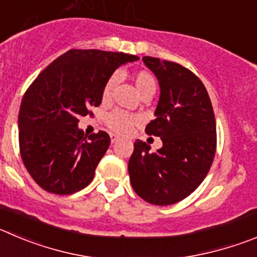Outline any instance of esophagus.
Listing matches in <instances>:
<instances>
[{
    "label": "esophagus",
    "instance_id": "obj_1",
    "mask_svg": "<svg viewBox=\"0 0 257 257\" xmlns=\"http://www.w3.org/2000/svg\"><path fill=\"white\" fill-rule=\"evenodd\" d=\"M110 140H111V143H115L119 141V137L116 134H110Z\"/></svg>",
    "mask_w": 257,
    "mask_h": 257
}]
</instances>
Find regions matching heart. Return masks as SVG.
<instances>
[{
  "label": "heart",
  "instance_id": "obj_1",
  "mask_svg": "<svg viewBox=\"0 0 257 257\" xmlns=\"http://www.w3.org/2000/svg\"><path fill=\"white\" fill-rule=\"evenodd\" d=\"M134 86L137 92L140 93L141 97L145 95H153L156 91V80L152 74L147 71H138L133 74ZM116 83V76H111L105 83L102 88V101H109L111 99L112 90ZM141 119L137 115L129 114L123 110H114L106 116V124L114 133L128 134L137 124H140Z\"/></svg>",
  "mask_w": 257,
  "mask_h": 257
}]
</instances>
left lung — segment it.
Listing matches in <instances>:
<instances>
[{"label":"left lung","instance_id":"1","mask_svg":"<svg viewBox=\"0 0 257 257\" xmlns=\"http://www.w3.org/2000/svg\"><path fill=\"white\" fill-rule=\"evenodd\" d=\"M155 73L160 99L155 120L146 133L160 137L162 147L137 140L129 158L132 188L147 203L170 205L190 195L205 179L217 145V129L209 95L203 82L175 62L143 57Z\"/></svg>","mask_w":257,"mask_h":257}]
</instances>
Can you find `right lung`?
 <instances>
[{
  "mask_svg": "<svg viewBox=\"0 0 257 257\" xmlns=\"http://www.w3.org/2000/svg\"><path fill=\"white\" fill-rule=\"evenodd\" d=\"M125 53L71 49L30 85L19 111V143L35 183L58 195L77 193L92 181L107 151L105 132L85 136L78 117L102 101V88L117 67L138 61Z\"/></svg>",
  "mask_w": 257,
  "mask_h": 257,
  "instance_id": "obj_1",
  "label": "right lung"
}]
</instances>
